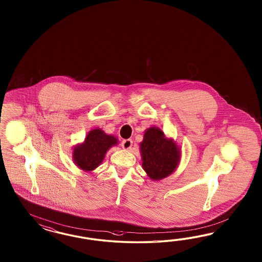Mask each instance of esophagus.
<instances>
[{"mask_svg": "<svg viewBox=\"0 0 262 262\" xmlns=\"http://www.w3.org/2000/svg\"><path fill=\"white\" fill-rule=\"evenodd\" d=\"M121 145H122L123 149L128 150V149H130L132 146H133V140H132V139H125V140L122 141Z\"/></svg>", "mask_w": 262, "mask_h": 262, "instance_id": "1", "label": "esophagus"}]
</instances>
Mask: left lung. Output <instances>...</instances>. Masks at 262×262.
<instances>
[{
	"mask_svg": "<svg viewBox=\"0 0 262 262\" xmlns=\"http://www.w3.org/2000/svg\"><path fill=\"white\" fill-rule=\"evenodd\" d=\"M142 166L152 181H159L172 174L179 165L181 151L173 139L166 138L157 127L146 129L140 143Z\"/></svg>",
	"mask_w": 262,
	"mask_h": 262,
	"instance_id": "obj_1",
	"label": "left lung"
}]
</instances>
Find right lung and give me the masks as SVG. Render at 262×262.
<instances>
[{"label": "right lung", "instance_id": "add662e5", "mask_svg": "<svg viewBox=\"0 0 262 262\" xmlns=\"http://www.w3.org/2000/svg\"><path fill=\"white\" fill-rule=\"evenodd\" d=\"M117 144L115 136L106 135L101 128L92 129L83 143L75 146L73 161L84 172H91L103 162L107 150Z\"/></svg>", "mask_w": 262, "mask_h": 262}]
</instances>
